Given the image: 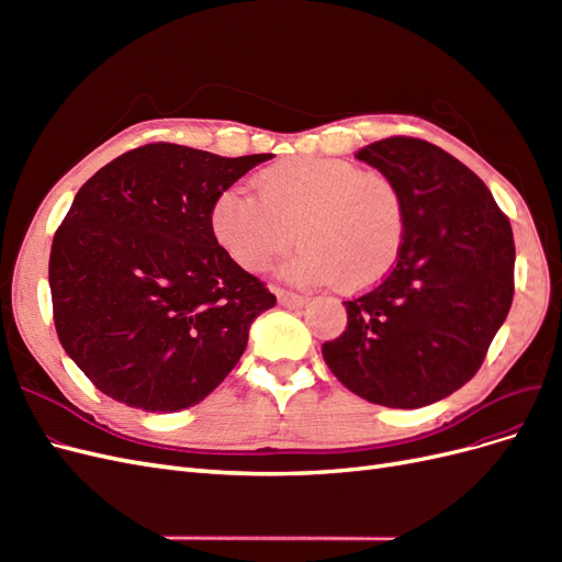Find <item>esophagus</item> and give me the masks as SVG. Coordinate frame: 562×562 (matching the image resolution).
Here are the masks:
<instances>
[{
	"label": "esophagus",
	"mask_w": 562,
	"mask_h": 562,
	"mask_svg": "<svg viewBox=\"0 0 562 562\" xmlns=\"http://www.w3.org/2000/svg\"><path fill=\"white\" fill-rule=\"evenodd\" d=\"M277 300H279L281 307H291V310H300V307H304V304L310 302L304 295L283 291V288H277Z\"/></svg>",
	"instance_id": "1"
}]
</instances>
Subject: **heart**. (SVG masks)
Returning a JSON list of instances; mask_svg holds the SVG:
<instances>
[{"label":"heart","instance_id":"b5f03b06","mask_svg":"<svg viewBox=\"0 0 562 562\" xmlns=\"http://www.w3.org/2000/svg\"><path fill=\"white\" fill-rule=\"evenodd\" d=\"M255 190L229 187L211 206L215 241L241 269H267L295 236L304 246L283 274L302 285L363 291L396 265L405 201L391 178L345 159L291 157L255 176Z\"/></svg>","mask_w":562,"mask_h":562}]
</instances>
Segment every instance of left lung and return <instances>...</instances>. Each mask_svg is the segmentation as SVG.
Listing matches in <instances>:
<instances>
[{
    "mask_svg": "<svg viewBox=\"0 0 562 562\" xmlns=\"http://www.w3.org/2000/svg\"><path fill=\"white\" fill-rule=\"evenodd\" d=\"M356 159L396 182L405 239L389 277L345 302L347 330L321 351L356 396L411 411L479 372L512 310L514 232L485 182L427 140L394 135Z\"/></svg>",
    "mask_w": 562,
    "mask_h": 562,
    "instance_id": "1",
    "label": "left lung"
}]
</instances>
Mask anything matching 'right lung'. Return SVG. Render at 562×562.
<instances>
[{
  "label": "right lung",
  "mask_w": 562,
  "mask_h": 562,
  "mask_svg": "<svg viewBox=\"0 0 562 562\" xmlns=\"http://www.w3.org/2000/svg\"><path fill=\"white\" fill-rule=\"evenodd\" d=\"M271 157L155 143L83 182L54 236L48 285L63 349L103 394L178 413L239 363L277 297L215 241L211 206Z\"/></svg>",
  "instance_id": "obj_1"
}]
</instances>
